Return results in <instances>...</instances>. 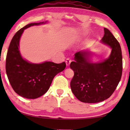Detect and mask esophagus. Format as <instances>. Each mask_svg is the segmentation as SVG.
<instances>
[{"instance_id": "34e87169", "label": "esophagus", "mask_w": 130, "mask_h": 130, "mask_svg": "<svg viewBox=\"0 0 130 130\" xmlns=\"http://www.w3.org/2000/svg\"><path fill=\"white\" fill-rule=\"evenodd\" d=\"M71 61H72V60H71L70 58H67V59L66 60V63L67 66H69V65H70Z\"/></svg>"}]
</instances>
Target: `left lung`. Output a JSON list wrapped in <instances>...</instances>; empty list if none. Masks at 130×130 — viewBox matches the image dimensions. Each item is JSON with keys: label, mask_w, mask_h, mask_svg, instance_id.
I'll use <instances>...</instances> for the list:
<instances>
[{"label": "left lung", "mask_w": 130, "mask_h": 130, "mask_svg": "<svg viewBox=\"0 0 130 130\" xmlns=\"http://www.w3.org/2000/svg\"><path fill=\"white\" fill-rule=\"evenodd\" d=\"M103 43L112 48L109 58L104 61L93 63L89 52H77L70 68L74 74L70 82L74 96L85 103H97L109 98L120 82L122 72L121 46L112 34L104 28Z\"/></svg>", "instance_id": "8db88e82"}]
</instances>
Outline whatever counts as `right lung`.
Wrapping results in <instances>:
<instances>
[{
    "label": "right lung",
    "mask_w": 130,
    "mask_h": 130,
    "mask_svg": "<svg viewBox=\"0 0 130 130\" xmlns=\"http://www.w3.org/2000/svg\"><path fill=\"white\" fill-rule=\"evenodd\" d=\"M43 23H31L19 29L12 38L6 55V72L10 85L16 93L28 99H35L45 94L54 76L66 67L65 62L30 63L21 57L19 42L24 30Z\"/></svg>",
    "instance_id": "right-lung-1"
}]
</instances>
